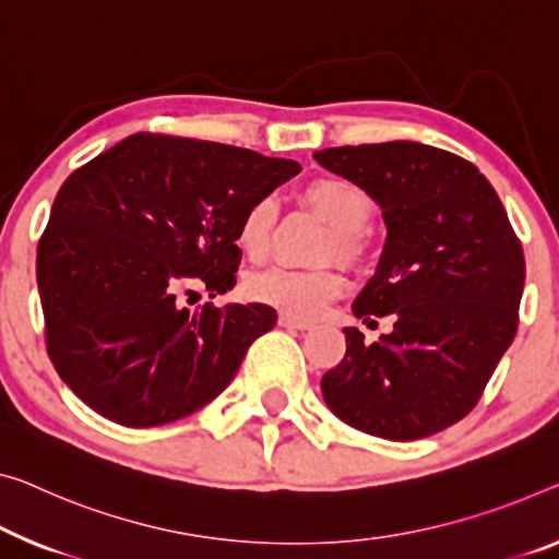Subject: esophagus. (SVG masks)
Wrapping results in <instances>:
<instances>
[{"instance_id": "obj_1", "label": "esophagus", "mask_w": 559, "mask_h": 559, "mask_svg": "<svg viewBox=\"0 0 559 559\" xmlns=\"http://www.w3.org/2000/svg\"><path fill=\"white\" fill-rule=\"evenodd\" d=\"M280 324H282V328H287V330H299V332L314 328L312 322L297 320V317H289V314H280Z\"/></svg>"}]
</instances>
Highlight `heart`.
<instances>
[{
	"label": "heart",
	"mask_w": 559,
	"mask_h": 559,
	"mask_svg": "<svg viewBox=\"0 0 559 559\" xmlns=\"http://www.w3.org/2000/svg\"><path fill=\"white\" fill-rule=\"evenodd\" d=\"M305 200L328 219L337 231V252L345 260L359 254V231L372 217V200L357 182L345 177H320L305 187ZM274 222H277V202L272 197H260L242 212L237 225V245L252 260L267 252ZM250 295L257 302L272 305L289 317H317L334 297L345 289V277L337 270H297L287 264L257 272L250 280Z\"/></svg>",
	"instance_id": "obj_1"
}]
</instances>
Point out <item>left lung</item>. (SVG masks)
<instances>
[{"label": "left lung", "instance_id": "left-lung-1", "mask_svg": "<svg viewBox=\"0 0 559 559\" xmlns=\"http://www.w3.org/2000/svg\"><path fill=\"white\" fill-rule=\"evenodd\" d=\"M314 159L380 204L388 237L352 312L394 314L372 345L345 328L347 355L322 397L359 432L409 442L460 423L518 332L525 257L500 197L475 165L419 142L330 147Z\"/></svg>", "mask_w": 559, "mask_h": 559}]
</instances>
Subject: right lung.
Masks as SVG:
<instances>
[{"label": "right lung", "mask_w": 559, "mask_h": 559, "mask_svg": "<svg viewBox=\"0 0 559 559\" xmlns=\"http://www.w3.org/2000/svg\"><path fill=\"white\" fill-rule=\"evenodd\" d=\"M302 169L229 144L132 134L72 171L37 247L47 352L84 405L124 427L182 419L235 380L272 307L204 305L242 260L237 225Z\"/></svg>", "instance_id": "obj_1"}]
</instances>
